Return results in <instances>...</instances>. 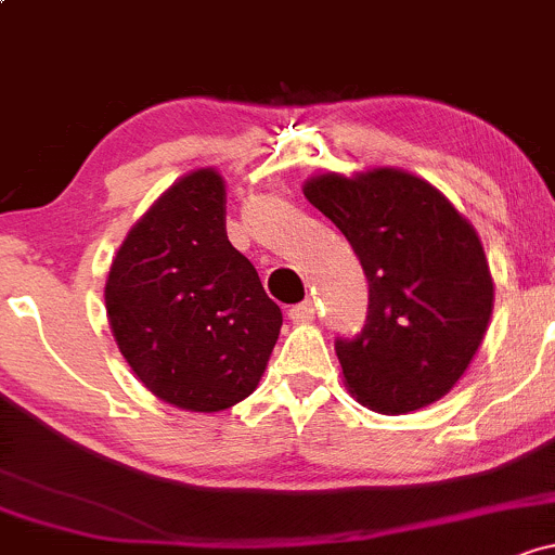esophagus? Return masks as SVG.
<instances>
[{
  "label": "esophagus",
  "instance_id": "34e87169",
  "mask_svg": "<svg viewBox=\"0 0 555 555\" xmlns=\"http://www.w3.org/2000/svg\"><path fill=\"white\" fill-rule=\"evenodd\" d=\"M288 318L294 320V323H312V320H314V304L312 301L296 304V307L288 309Z\"/></svg>",
  "mask_w": 555,
  "mask_h": 555
}]
</instances>
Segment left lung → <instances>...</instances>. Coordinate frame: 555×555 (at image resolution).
Listing matches in <instances>:
<instances>
[{"mask_svg":"<svg viewBox=\"0 0 555 555\" xmlns=\"http://www.w3.org/2000/svg\"><path fill=\"white\" fill-rule=\"evenodd\" d=\"M304 195L344 232L371 285L362 333L336 341L349 395L384 415L450 395L492 318L494 283L474 224L431 182L395 166L323 171Z\"/></svg>","mask_w":555,"mask_h":555,"instance_id":"8db88e82","label":"left lung"}]
</instances>
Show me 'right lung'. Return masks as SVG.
Segmentation results:
<instances>
[{
	"label": "right lung",
	"mask_w": 555,
	"mask_h": 555,
	"mask_svg": "<svg viewBox=\"0 0 555 555\" xmlns=\"http://www.w3.org/2000/svg\"><path fill=\"white\" fill-rule=\"evenodd\" d=\"M224 217L222 175L188 171L137 219L105 280L124 360L147 391L190 413L254 395L283 325Z\"/></svg>",
	"instance_id": "add662e5"
}]
</instances>
